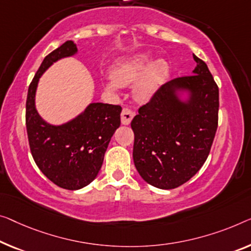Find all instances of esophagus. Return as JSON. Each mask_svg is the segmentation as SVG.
Segmentation results:
<instances>
[{
	"instance_id": "esophagus-1",
	"label": "esophagus",
	"mask_w": 251,
	"mask_h": 251,
	"mask_svg": "<svg viewBox=\"0 0 251 251\" xmlns=\"http://www.w3.org/2000/svg\"><path fill=\"white\" fill-rule=\"evenodd\" d=\"M134 111H132L128 108H124L122 111V115H121V118H122V124L123 125H128L130 122H132V119L134 117Z\"/></svg>"
}]
</instances>
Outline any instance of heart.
<instances>
[{"label": "heart", "mask_w": 251, "mask_h": 251, "mask_svg": "<svg viewBox=\"0 0 251 251\" xmlns=\"http://www.w3.org/2000/svg\"><path fill=\"white\" fill-rule=\"evenodd\" d=\"M150 61L151 56L147 53L119 59L111 70V75L104 82V87L108 91L115 92L119 87L133 84L134 98L138 101H148L166 81L170 71L164 59Z\"/></svg>", "instance_id": "heart-1"}]
</instances>
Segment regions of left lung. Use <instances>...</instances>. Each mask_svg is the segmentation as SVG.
Listing matches in <instances>:
<instances>
[{
  "mask_svg": "<svg viewBox=\"0 0 251 251\" xmlns=\"http://www.w3.org/2000/svg\"><path fill=\"white\" fill-rule=\"evenodd\" d=\"M194 59L192 75L163 84L130 123L137 173L160 189L177 188L198 173L218 128L219 88L205 62Z\"/></svg>",
  "mask_w": 251,
  "mask_h": 251,
  "instance_id": "1",
  "label": "left lung"
}]
</instances>
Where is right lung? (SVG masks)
I'll list each match as a JSON object with an SVG mask.
<instances>
[{
    "label": "right lung",
    "mask_w": 251,
    "mask_h": 251,
    "mask_svg": "<svg viewBox=\"0 0 251 251\" xmlns=\"http://www.w3.org/2000/svg\"><path fill=\"white\" fill-rule=\"evenodd\" d=\"M77 53L76 44L67 40L44 58L28 89L25 125L32 158L40 171L58 187L77 190L95 180L115 130L121 125L122 107L92 102L61 125L47 123L36 109L40 76L59 59Z\"/></svg>",
    "instance_id": "obj_1"
}]
</instances>
